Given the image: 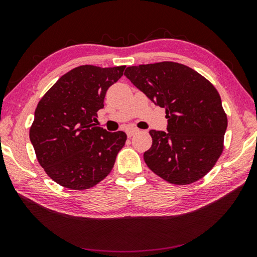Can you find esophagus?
<instances>
[{"mask_svg":"<svg viewBox=\"0 0 257 257\" xmlns=\"http://www.w3.org/2000/svg\"><path fill=\"white\" fill-rule=\"evenodd\" d=\"M138 132H139V130L137 128H128L127 130H125V133H127V136L128 137L134 136V135L137 134Z\"/></svg>","mask_w":257,"mask_h":257,"instance_id":"1","label":"esophagus"}]
</instances>
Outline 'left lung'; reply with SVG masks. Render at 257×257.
Returning <instances> with one entry per match:
<instances>
[{"label": "left lung", "instance_id": "1", "mask_svg": "<svg viewBox=\"0 0 257 257\" xmlns=\"http://www.w3.org/2000/svg\"><path fill=\"white\" fill-rule=\"evenodd\" d=\"M124 76L167 113L168 132H150L147 167L173 185L202 179L222 154L228 125L215 87L194 69L171 61L128 67Z\"/></svg>", "mask_w": 257, "mask_h": 257}]
</instances>
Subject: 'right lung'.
I'll list each match as a JSON object with an SVG mask.
<instances>
[{
  "instance_id": "add662e5",
  "label": "right lung",
  "mask_w": 257,
  "mask_h": 257,
  "mask_svg": "<svg viewBox=\"0 0 257 257\" xmlns=\"http://www.w3.org/2000/svg\"><path fill=\"white\" fill-rule=\"evenodd\" d=\"M125 66H80L63 75L38 102L29 138L52 180L73 190L92 188L111 172L124 146L123 132L96 127L108 87Z\"/></svg>"
}]
</instances>
